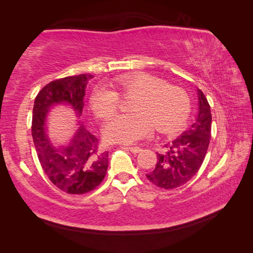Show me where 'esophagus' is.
I'll list each match as a JSON object with an SVG mask.
<instances>
[{
	"instance_id": "obj_1",
	"label": "esophagus",
	"mask_w": 253,
	"mask_h": 253,
	"mask_svg": "<svg viewBox=\"0 0 253 253\" xmlns=\"http://www.w3.org/2000/svg\"><path fill=\"white\" fill-rule=\"evenodd\" d=\"M126 148H127V149H129V151H130L131 153H134V154H136V153H139L140 151H142V148L138 147V146H127Z\"/></svg>"
}]
</instances>
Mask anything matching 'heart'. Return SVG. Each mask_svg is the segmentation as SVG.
Returning <instances> with one entry per match:
<instances>
[{
	"mask_svg": "<svg viewBox=\"0 0 253 253\" xmlns=\"http://www.w3.org/2000/svg\"><path fill=\"white\" fill-rule=\"evenodd\" d=\"M113 88L104 84L93 87L89 104L100 119H108L118 110L122 98L134 97L131 114L117 115L106 124L105 138L110 143L132 144L151 136L154 128L168 132L185 122L191 99L185 89L169 84L149 74H131L114 79Z\"/></svg>",
	"mask_w": 253,
	"mask_h": 253,
	"instance_id": "heart-1",
	"label": "heart"
}]
</instances>
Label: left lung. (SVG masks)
Instances as JSON below:
<instances>
[{
    "label": "left lung",
    "instance_id": "8db88e82",
    "mask_svg": "<svg viewBox=\"0 0 253 253\" xmlns=\"http://www.w3.org/2000/svg\"><path fill=\"white\" fill-rule=\"evenodd\" d=\"M199 114L188 129L157 153L155 168L146 174L149 182L164 190L184 185L199 172L211 139L212 115L209 101L199 90Z\"/></svg>",
    "mask_w": 253,
    "mask_h": 253
}]
</instances>
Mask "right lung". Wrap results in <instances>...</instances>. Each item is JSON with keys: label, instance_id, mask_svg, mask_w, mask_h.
Masks as SVG:
<instances>
[{"label": "right lung", "instance_id": "add662e5", "mask_svg": "<svg viewBox=\"0 0 253 253\" xmlns=\"http://www.w3.org/2000/svg\"><path fill=\"white\" fill-rule=\"evenodd\" d=\"M92 75H78L57 79L45 84L36 97L32 115V138L44 173L55 187L68 194L83 195L100 185L108 169V152L84 125L69 146L57 149L46 137L48 109L60 102L72 106L78 116L83 113L84 97Z\"/></svg>", "mask_w": 253, "mask_h": 253}]
</instances>
